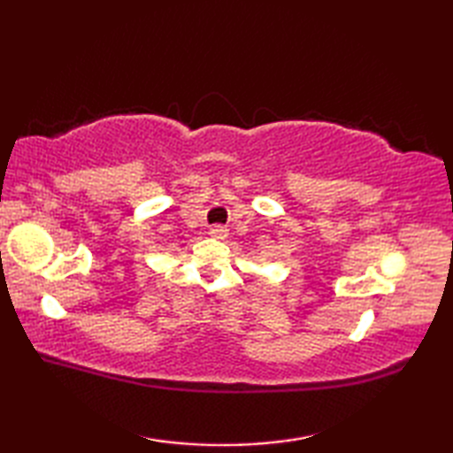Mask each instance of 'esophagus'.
Segmentation results:
<instances>
[{"label": "esophagus", "instance_id": "obj_1", "mask_svg": "<svg viewBox=\"0 0 453 453\" xmlns=\"http://www.w3.org/2000/svg\"><path fill=\"white\" fill-rule=\"evenodd\" d=\"M210 235L214 239H226L229 235V229L224 226H214V227H210Z\"/></svg>", "mask_w": 453, "mask_h": 453}]
</instances>
